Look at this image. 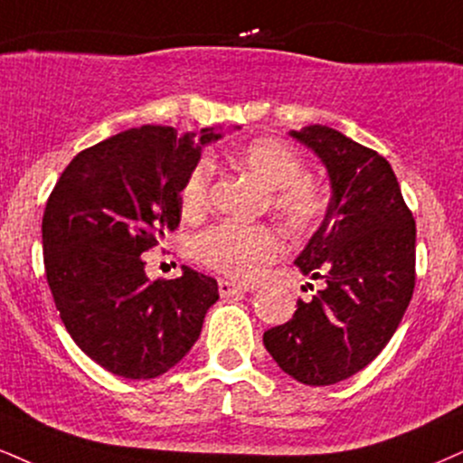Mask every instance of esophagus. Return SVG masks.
<instances>
[{
    "instance_id": "obj_1",
    "label": "esophagus",
    "mask_w": 463,
    "mask_h": 463,
    "mask_svg": "<svg viewBox=\"0 0 463 463\" xmlns=\"http://www.w3.org/2000/svg\"><path fill=\"white\" fill-rule=\"evenodd\" d=\"M217 288H220L222 298H231V295L246 293V291H250V288H252V287L239 285V282H231V280H224V278H222V280L217 282Z\"/></svg>"
}]
</instances>
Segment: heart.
<instances>
[{
	"instance_id": "1",
	"label": "heart",
	"mask_w": 463,
	"mask_h": 463,
	"mask_svg": "<svg viewBox=\"0 0 463 463\" xmlns=\"http://www.w3.org/2000/svg\"><path fill=\"white\" fill-rule=\"evenodd\" d=\"M237 170L252 175L267 187V204L293 235H310L330 211V189L304 175L302 155L278 137H259L231 155ZM213 168L198 161L187 172L178 194L183 215L204 213L211 198ZM194 252L204 265L237 280H256L282 254L280 235L267 224L222 222L200 232Z\"/></svg>"
}]
</instances>
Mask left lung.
<instances>
[{"mask_svg":"<svg viewBox=\"0 0 463 463\" xmlns=\"http://www.w3.org/2000/svg\"><path fill=\"white\" fill-rule=\"evenodd\" d=\"M291 136L330 176V211L295 259L326 287L298 299L293 319L267 330L263 343L293 380L330 386L375 360L403 319L416 282V222L380 153L323 125Z\"/></svg>","mask_w":463,"mask_h":463,"instance_id":"left-lung-1","label":"left lung"}]
</instances>
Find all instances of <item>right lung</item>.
Returning <instances> with one entry per match:
<instances>
[{"label": "right lung", "instance_id": "1", "mask_svg": "<svg viewBox=\"0 0 463 463\" xmlns=\"http://www.w3.org/2000/svg\"><path fill=\"white\" fill-rule=\"evenodd\" d=\"M220 137L127 129L77 153L47 200L43 252L55 308L77 347L114 375L153 380L170 371L220 298L213 278L189 267L150 282L142 259L176 231L183 181L204 144Z\"/></svg>", "mask_w": 463, "mask_h": 463}]
</instances>
